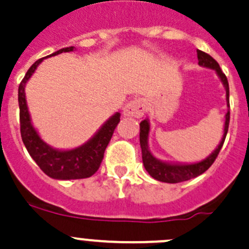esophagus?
Instances as JSON below:
<instances>
[{
	"mask_svg": "<svg viewBox=\"0 0 249 249\" xmlns=\"http://www.w3.org/2000/svg\"><path fill=\"white\" fill-rule=\"evenodd\" d=\"M147 110V104L145 102V99L142 98H138V99L132 100V102L128 103L124 107V114L125 116H133L137 117V119H140L145 115Z\"/></svg>",
	"mask_w": 249,
	"mask_h": 249,
	"instance_id": "esophagus-1",
	"label": "esophagus"
}]
</instances>
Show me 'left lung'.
<instances>
[{"label":"left lung","mask_w":249,"mask_h":249,"mask_svg":"<svg viewBox=\"0 0 249 249\" xmlns=\"http://www.w3.org/2000/svg\"><path fill=\"white\" fill-rule=\"evenodd\" d=\"M197 58H198V64H200L201 66H206V68L213 69V70L216 71V73H218V76L220 77L221 82H223L224 87H225L226 89V102H228V107H230V103H229L228 78H226L225 73L221 71L219 64L216 63L215 59L212 58L209 54L205 53V52L202 51H198V49H197ZM229 122H230V111L226 112L223 139H221L220 144L218 145V147L212 152L211 156H208L207 159L198 162V163L172 164V163H166V162L159 161V160L155 159V157L151 155V152L149 151V147H147V135H149L150 125H149V122H147L146 120H144V121L140 122V147H142V163H144L145 169H146L147 173H149L154 179H156V180H160V181H163V183H169V184L181 183V181L190 180V179L201 176V174L205 173L209 167L213 164V162L215 161V159L218 157L219 151H220L221 147H223L226 134H228Z\"/></svg>","instance_id":"left-lung-1"}]
</instances>
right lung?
<instances>
[{"label":"right lung","instance_id":"1","mask_svg":"<svg viewBox=\"0 0 249 249\" xmlns=\"http://www.w3.org/2000/svg\"><path fill=\"white\" fill-rule=\"evenodd\" d=\"M75 47H68L60 51H56L52 55H56L63 52L73 51ZM51 56V55H49ZM44 58L38 59L31 65L28 72L21 80L18 89L19 102V119H20V134L26 150L37 163L42 171L53 179H83L89 178L99 169L100 163L104 159V152L107 144L111 140L115 128L120 122V112H116L111 119L107 120L105 124L99 129V132L88 142L77 149L60 151L47 145L38 137L37 132L31 124L30 115H29L28 105L25 99V85L29 78L35 72L38 64Z\"/></svg>","mask_w":249,"mask_h":249}]
</instances>
